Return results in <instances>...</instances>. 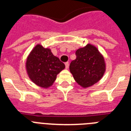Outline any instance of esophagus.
Masks as SVG:
<instances>
[{"mask_svg":"<svg viewBox=\"0 0 131 131\" xmlns=\"http://www.w3.org/2000/svg\"><path fill=\"white\" fill-rule=\"evenodd\" d=\"M65 66H66V68L68 69V68H69V62H66V63H65Z\"/></svg>","mask_w":131,"mask_h":131,"instance_id":"1","label":"esophagus"}]
</instances>
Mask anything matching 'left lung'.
<instances>
[{"mask_svg": "<svg viewBox=\"0 0 131 131\" xmlns=\"http://www.w3.org/2000/svg\"><path fill=\"white\" fill-rule=\"evenodd\" d=\"M76 59L69 65L74 79L83 87H89L98 82L106 69L104 59L95 47L87 45L78 49Z\"/></svg>", "mask_w": 131, "mask_h": 131, "instance_id": "1", "label": "left lung"}]
</instances>
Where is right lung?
Returning a JSON list of instances; mask_svg holds the SVG:
<instances>
[{
  "label": "right lung",
  "instance_id": "right-lung-1",
  "mask_svg": "<svg viewBox=\"0 0 131 131\" xmlns=\"http://www.w3.org/2000/svg\"><path fill=\"white\" fill-rule=\"evenodd\" d=\"M26 68L33 83L47 88L55 81L58 74L65 68V65L53 55L50 50L38 45L27 58Z\"/></svg>",
  "mask_w": 131,
  "mask_h": 131
}]
</instances>
